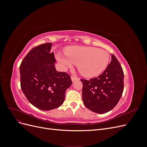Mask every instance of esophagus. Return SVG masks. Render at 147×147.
<instances>
[{
    "mask_svg": "<svg viewBox=\"0 0 147 147\" xmlns=\"http://www.w3.org/2000/svg\"><path fill=\"white\" fill-rule=\"evenodd\" d=\"M71 79H72V82H74L75 80H79L80 78L77 77H75V76H71Z\"/></svg>",
    "mask_w": 147,
    "mask_h": 147,
    "instance_id": "1",
    "label": "esophagus"
}]
</instances>
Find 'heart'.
Returning a JSON list of instances; mask_svg holds the SVG:
<instances>
[{
  "mask_svg": "<svg viewBox=\"0 0 147 147\" xmlns=\"http://www.w3.org/2000/svg\"><path fill=\"white\" fill-rule=\"evenodd\" d=\"M65 56L57 55L64 68L77 64L78 70L86 77H94L106 69L110 59L107 51L92 47H72L64 50Z\"/></svg>",
  "mask_w": 147,
  "mask_h": 147,
  "instance_id": "1",
  "label": "heart"
}]
</instances>
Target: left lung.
I'll use <instances>...</instances> for the list:
<instances>
[{
    "mask_svg": "<svg viewBox=\"0 0 147 147\" xmlns=\"http://www.w3.org/2000/svg\"><path fill=\"white\" fill-rule=\"evenodd\" d=\"M82 99L86 108L97 113L112 110L121 98L124 90V73L113 55L107 67L99 76L90 80L81 79Z\"/></svg>",
    "mask_w": 147,
    "mask_h": 147,
    "instance_id": "left-lung-1",
    "label": "left lung"
}]
</instances>
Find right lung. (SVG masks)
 Returning <instances> with one entry per match:
<instances>
[{"label": "right lung", "mask_w": 147, "mask_h": 147, "mask_svg": "<svg viewBox=\"0 0 147 147\" xmlns=\"http://www.w3.org/2000/svg\"><path fill=\"white\" fill-rule=\"evenodd\" d=\"M51 45L47 43L31 49L20 66L22 91L31 104L42 110L63 104L65 91L72 84L70 75L56 70Z\"/></svg>", "instance_id": "obj_1"}]
</instances>
